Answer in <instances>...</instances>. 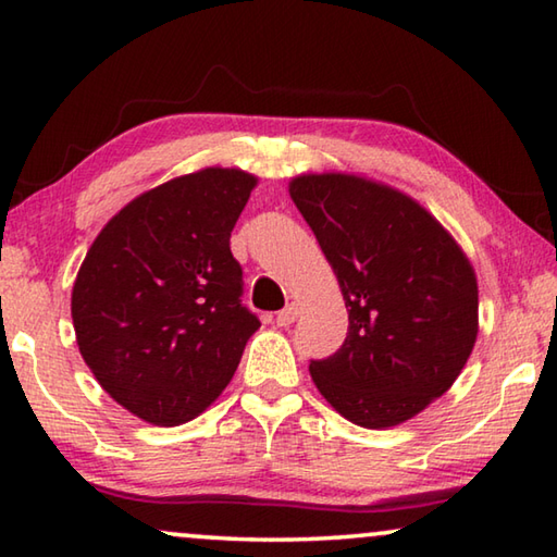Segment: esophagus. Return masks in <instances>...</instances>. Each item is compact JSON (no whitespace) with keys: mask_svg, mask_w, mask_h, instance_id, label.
<instances>
[{"mask_svg":"<svg viewBox=\"0 0 557 557\" xmlns=\"http://www.w3.org/2000/svg\"><path fill=\"white\" fill-rule=\"evenodd\" d=\"M297 317H299V307H297V305H287V307L282 309V312L277 314V324H280V326H289V324L297 322Z\"/></svg>","mask_w":557,"mask_h":557,"instance_id":"esophagus-1","label":"esophagus"}]
</instances>
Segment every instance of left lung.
<instances>
[{"label":"left lung","instance_id":"8db88e82","mask_svg":"<svg viewBox=\"0 0 557 557\" xmlns=\"http://www.w3.org/2000/svg\"><path fill=\"white\" fill-rule=\"evenodd\" d=\"M289 196L348 307L344 344L312 358L309 373L346 420L400 425L465 369L479 324L474 270L455 238L395 188L309 174L289 184Z\"/></svg>","mask_w":557,"mask_h":557}]
</instances>
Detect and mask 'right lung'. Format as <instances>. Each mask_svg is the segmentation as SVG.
<instances>
[{
	"mask_svg": "<svg viewBox=\"0 0 557 557\" xmlns=\"http://www.w3.org/2000/svg\"><path fill=\"white\" fill-rule=\"evenodd\" d=\"M252 186L240 169L211 166L137 196L75 277L81 356L112 400L152 425H182L209 408L260 326L231 252Z\"/></svg>",
	"mask_w": 557,
	"mask_h": 557,
	"instance_id": "right-lung-1",
	"label": "right lung"
}]
</instances>
